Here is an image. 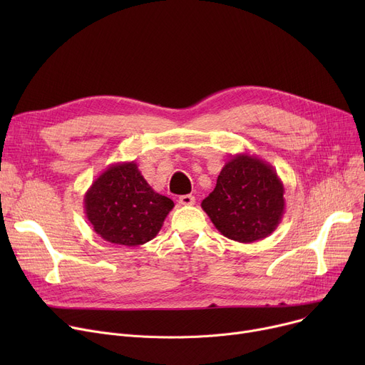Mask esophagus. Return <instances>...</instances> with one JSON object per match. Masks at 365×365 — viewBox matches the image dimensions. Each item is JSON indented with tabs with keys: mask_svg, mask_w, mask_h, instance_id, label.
Segmentation results:
<instances>
[{
	"mask_svg": "<svg viewBox=\"0 0 365 365\" xmlns=\"http://www.w3.org/2000/svg\"><path fill=\"white\" fill-rule=\"evenodd\" d=\"M179 204L192 205V204H195V197L194 195H182V197H179Z\"/></svg>",
	"mask_w": 365,
	"mask_h": 365,
	"instance_id": "obj_1",
	"label": "esophagus"
}]
</instances>
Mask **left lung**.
<instances>
[{
	"label": "left lung",
	"instance_id": "1",
	"mask_svg": "<svg viewBox=\"0 0 365 365\" xmlns=\"http://www.w3.org/2000/svg\"><path fill=\"white\" fill-rule=\"evenodd\" d=\"M201 207L223 237L255 242L281 223L284 185L269 163L238 153L223 165L216 187Z\"/></svg>",
	"mask_w": 365,
	"mask_h": 365
}]
</instances>
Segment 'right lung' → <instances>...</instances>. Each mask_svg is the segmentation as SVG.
Here are the masks:
<instances>
[{"mask_svg":"<svg viewBox=\"0 0 365 365\" xmlns=\"http://www.w3.org/2000/svg\"><path fill=\"white\" fill-rule=\"evenodd\" d=\"M173 207L175 202L149 186L134 161L109 165L84 195L93 231L125 247L155 238Z\"/></svg>","mask_w":365,"mask_h":365,"instance_id":"obj_1","label":"right lung"}]
</instances>
